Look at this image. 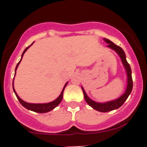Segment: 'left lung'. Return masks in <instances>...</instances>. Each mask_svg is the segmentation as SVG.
Masks as SVG:
<instances>
[{
	"instance_id": "1",
	"label": "left lung",
	"mask_w": 147,
	"mask_h": 147,
	"mask_svg": "<svg viewBox=\"0 0 147 147\" xmlns=\"http://www.w3.org/2000/svg\"><path fill=\"white\" fill-rule=\"evenodd\" d=\"M103 40L106 42L107 44H108V45L107 47L111 49H112L113 50H114L118 55L120 57L121 59V62L123 63V66H124L125 69L126 71V75H127V87H126V91L124 92V93L121 95V97H119V98L116 100H113L111 101H108V102H95V101L91 100L89 97L88 96V95L85 92V90L83 89V88L82 87V90L83 91L84 94V98H85V101L87 102V103L90 105V106L92 107L93 109L96 110L100 112H108L111 111H113V110L117 109V108H120L123 103H124L125 101L126 100V99L128 98L129 95H130V93L131 92L132 88H133V80H132V76H131V67L129 65V64L128 63L127 60L126 59V55H125L124 51L122 49L121 47H120L119 46H117L116 45H115L114 43L110 41L108 39H103Z\"/></svg>"
}]
</instances>
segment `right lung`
<instances>
[{
	"instance_id": "right-lung-1",
	"label": "right lung",
	"mask_w": 147,
	"mask_h": 147,
	"mask_svg": "<svg viewBox=\"0 0 147 147\" xmlns=\"http://www.w3.org/2000/svg\"><path fill=\"white\" fill-rule=\"evenodd\" d=\"M32 45H33V43L31 44V45H30V46H28V47L26 48L25 50H24V52H23V53H22V55H21V60L19 61V62H18V64H17L16 67L15 75H16V72L17 68H18V65H19L20 62H21V59H22V57H23V56H24V53H25V52H26L27 49H28V48H29L30 47H31ZM67 83H68V82L65 83V86H64L63 89H62V92H61V94H60V95H59V96L58 97V98H57L56 100H55L52 101V102H47V103H29V102H25V101L23 100H21V98H19V96H18V95H17L15 89H14L13 80V89L14 92H15L16 96L17 97L18 100H19L20 103H21V105H22L24 107V108H26V109H28V110H30V111H32L36 112V113H47V112L51 111L52 110H53L54 108H56V107L57 106V105H59V103H60V102H61V101H62V98H63L64 90H65V87H66V85H67Z\"/></svg>"
}]
</instances>
